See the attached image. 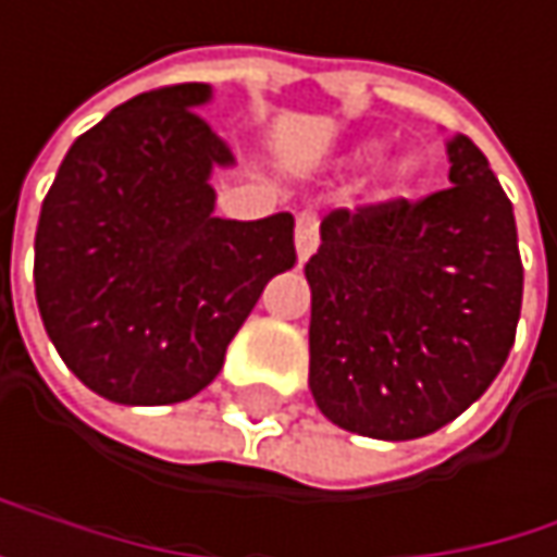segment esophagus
<instances>
[{"mask_svg":"<svg viewBox=\"0 0 557 557\" xmlns=\"http://www.w3.org/2000/svg\"><path fill=\"white\" fill-rule=\"evenodd\" d=\"M295 249H298V262H308L311 252L318 249V216L311 210L298 213L295 220Z\"/></svg>","mask_w":557,"mask_h":557,"instance_id":"34e87169","label":"esophagus"}]
</instances>
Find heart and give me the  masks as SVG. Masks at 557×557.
<instances>
[{
    "instance_id": "heart-1",
    "label": "heart",
    "mask_w": 557,
    "mask_h": 557,
    "mask_svg": "<svg viewBox=\"0 0 557 557\" xmlns=\"http://www.w3.org/2000/svg\"><path fill=\"white\" fill-rule=\"evenodd\" d=\"M377 150H381L377 140H364V144H358V147L351 150V163H364V160H371ZM413 176H417V160H413V157H391V160L384 163V170H381V180H384L387 189H400V186L410 183Z\"/></svg>"
}]
</instances>
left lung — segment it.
Segmentation results:
<instances>
[{
    "mask_svg": "<svg viewBox=\"0 0 557 557\" xmlns=\"http://www.w3.org/2000/svg\"><path fill=\"white\" fill-rule=\"evenodd\" d=\"M449 183L420 202L334 210L305 265L308 387L374 440L436 433L503 371L522 311L512 202L482 150L446 140Z\"/></svg>",
    "mask_w": 557,
    "mask_h": 557,
    "instance_id": "1",
    "label": "left lung"
}]
</instances>
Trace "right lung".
<instances>
[{"label":"right lung","mask_w":557,"mask_h":557,"mask_svg":"<svg viewBox=\"0 0 557 557\" xmlns=\"http://www.w3.org/2000/svg\"><path fill=\"white\" fill-rule=\"evenodd\" d=\"M210 85L137 95L64 153L35 230V301L88 391L127 407L199 394L262 288L295 265V220H220L230 147Z\"/></svg>","instance_id":"1"}]
</instances>
